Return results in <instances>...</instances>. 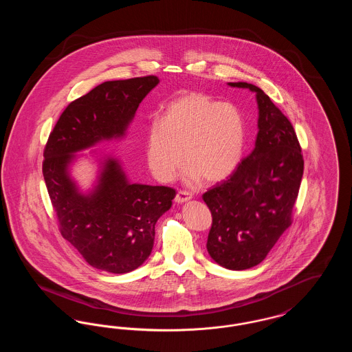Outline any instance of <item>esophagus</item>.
<instances>
[{"mask_svg": "<svg viewBox=\"0 0 352 352\" xmlns=\"http://www.w3.org/2000/svg\"><path fill=\"white\" fill-rule=\"evenodd\" d=\"M190 199H191V195H190L188 192H186V191H179V192L177 194V197H175V203L182 204V203H186V201H188Z\"/></svg>", "mask_w": 352, "mask_h": 352, "instance_id": "obj_1", "label": "esophagus"}]
</instances>
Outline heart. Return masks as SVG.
Wrapping results in <instances>:
<instances>
[{
    "instance_id": "b5f03b06",
    "label": "heart",
    "mask_w": 352,
    "mask_h": 352,
    "mask_svg": "<svg viewBox=\"0 0 352 352\" xmlns=\"http://www.w3.org/2000/svg\"><path fill=\"white\" fill-rule=\"evenodd\" d=\"M244 146L245 124L234 105L188 92L168 104L162 121L148 125L145 160L161 182L173 181L184 160L188 182L217 184L239 166Z\"/></svg>"
}]
</instances>
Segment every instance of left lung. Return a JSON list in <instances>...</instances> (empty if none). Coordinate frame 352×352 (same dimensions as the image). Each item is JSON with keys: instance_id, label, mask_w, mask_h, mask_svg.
Instances as JSON below:
<instances>
[{"instance_id": "1", "label": "left lung", "mask_w": 352, "mask_h": 352, "mask_svg": "<svg viewBox=\"0 0 352 352\" xmlns=\"http://www.w3.org/2000/svg\"><path fill=\"white\" fill-rule=\"evenodd\" d=\"M228 85L256 94L258 132L231 177L203 194L212 215L207 251L220 267L244 270L260 264L290 227L303 158L293 125L261 88Z\"/></svg>"}]
</instances>
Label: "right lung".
<instances>
[{"label": "right lung", "instance_id": "1", "mask_svg": "<svg viewBox=\"0 0 352 352\" xmlns=\"http://www.w3.org/2000/svg\"><path fill=\"white\" fill-rule=\"evenodd\" d=\"M158 83L157 76H144L95 87L65 109L45 148L43 178L60 234L91 267L104 272L129 273L148 260L155 223L175 197L170 187L131 182L118 157L95 149L126 137L140 102ZM84 157L98 166L85 190L72 175Z\"/></svg>", "mask_w": 352, "mask_h": 352}]
</instances>
